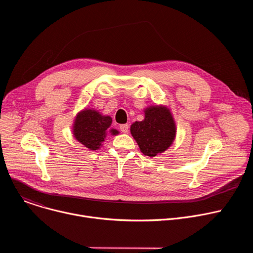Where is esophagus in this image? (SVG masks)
Here are the masks:
<instances>
[{
    "label": "esophagus",
    "mask_w": 253,
    "mask_h": 253,
    "mask_svg": "<svg viewBox=\"0 0 253 253\" xmlns=\"http://www.w3.org/2000/svg\"><path fill=\"white\" fill-rule=\"evenodd\" d=\"M120 130H121L122 133H128V131H129V126H128V124H123V125H121V126H120Z\"/></svg>",
    "instance_id": "esophagus-1"
}]
</instances>
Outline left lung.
I'll return each instance as SVG.
<instances>
[{"instance_id": "8db88e82", "label": "left lung", "mask_w": 253, "mask_h": 253, "mask_svg": "<svg viewBox=\"0 0 253 253\" xmlns=\"http://www.w3.org/2000/svg\"><path fill=\"white\" fill-rule=\"evenodd\" d=\"M144 120L135 121L130 127V132L140 151L146 156L155 157L173 144L176 124L167 106H149L144 109Z\"/></svg>"}]
</instances>
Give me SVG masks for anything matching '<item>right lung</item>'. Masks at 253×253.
I'll return each mask as SVG.
<instances>
[{
    "mask_svg": "<svg viewBox=\"0 0 253 253\" xmlns=\"http://www.w3.org/2000/svg\"><path fill=\"white\" fill-rule=\"evenodd\" d=\"M112 118L103 115L95 109H83L80 111L73 123V135L89 150H98L103 145L106 135H118L119 131L111 128Z\"/></svg>",
    "mask_w": 253,
    "mask_h": 253,
    "instance_id": "right-lung-1",
    "label": "right lung"
}]
</instances>
